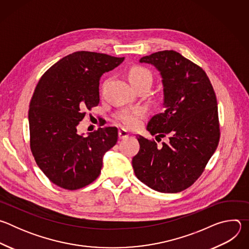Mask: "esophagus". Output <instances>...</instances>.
<instances>
[{
  "label": "esophagus",
  "mask_w": 249,
  "mask_h": 249,
  "mask_svg": "<svg viewBox=\"0 0 249 249\" xmlns=\"http://www.w3.org/2000/svg\"><path fill=\"white\" fill-rule=\"evenodd\" d=\"M118 136H119V139H120V140H124V139H127V138L129 137V133H128L125 129L121 128V129L118 131Z\"/></svg>",
  "instance_id": "obj_1"
}]
</instances>
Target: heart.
Wrapping results in <instances>:
<instances>
[{
	"label": "heart",
	"instance_id": "heart-1",
	"mask_svg": "<svg viewBox=\"0 0 249 249\" xmlns=\"http://www.w3.org/2000/svg\"><path fill=\"white\" fill-rule=\"evenodd\" d=\"M129 81L135 89L143 87H151L153 76L150 71L143 66H133L128 73ZM146 116L143 108L125 109L118 112L115 116L116 120L123 124L126 128L135 129L141 125L142 120Z\"/></svg>",
	"mask_w": 249,
	"mask_h": 249
}]
</instances>
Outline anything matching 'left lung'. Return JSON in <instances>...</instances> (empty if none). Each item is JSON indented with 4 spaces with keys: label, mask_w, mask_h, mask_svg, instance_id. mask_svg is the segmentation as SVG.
I'll return each instance as SVG.
<instances>
[{
    "label": "left lung",
    "mask_w": 249,
    "mask_h": 249,
    "mask_svg": "<svg viewBox=\"0 0 249 249\" xmlns=\"http://www.w3.org/2000/svg\"><path fill=\"white\" fill-rule=\"evenodd\" d=\"M154 65L163 86L164 111L151 118L147 130L168 137L158 146L139 136L140 150L132 160L137 178L150 188L177 193L190 187L203 173L220 140L218 103L205 71L173 50L140 59Z\"/></svg>",
    "instance_id": "left-lung-1"
}]
</instances>
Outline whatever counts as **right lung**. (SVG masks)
<instances>
[{"instance_id": "1", "label": "right lung", "mask_w": 249, "mask_h": 249, "mask_svg": "<svg viewBox=\"0 0 249 249\" xmlns=\"http://www.w3.org/2000/svg\"><path fill=\"white\" fill-rule=\"evenodd\" d=\"M123 61L124 57L78 51L50 67L35 88L28 110L30 150L57 186L77 190L93 182L103 155L117 143L115 127L84 136L77 126L99 103L100 77Z\"/></svg>"}]
</instances>
